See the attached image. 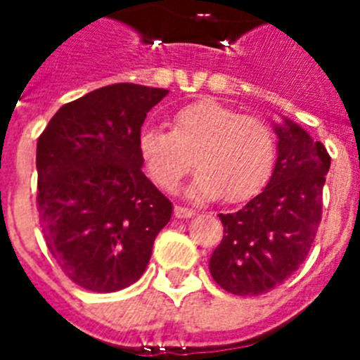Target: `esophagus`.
<instances>
[{"label":"esophagus","instance_id":"obj_1","mask_svg":"<svg viewBox=\"0 0 360 360\" xmlns=\"http://www.w3.org/2000/svg\"><path fill=\"white\" fill-rule=\"evenodd\" d=\"M174 214L177 217V219H192V217L196 214V211H194V209L183 207V205H175Z\"/></svg>","mask_w":360,"mask_h":360}]
</instances>
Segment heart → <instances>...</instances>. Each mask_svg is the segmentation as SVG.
Returning <instances> with one entry per match:
<instances>
[{
  "label": "heart",
  "mask_w": 360,
  "mask_h": 360,
  "mask_svg": "<svg viewBox=\"0 0 360 360\" xmlns=\"http://www.w3.org/2000/svg\"><path fill=\"white\" fill-rule=\"evenodd\" d=\"M138 151L153 183L174 191L196 164L186 194L239 203L267 185L276 160L271 127L224 104L202 98L172 115V132L143 129Z\"/></svg>",
  "instance_id": "heart-1"
}]
</instances>
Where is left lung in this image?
I'll list each match as a JSON object with an SVG mask.
<instances>
[{
  "mask_svg": "<svg viewBox=\"0 0 360 360\" xmlns=\"http://www.w3.org/2000/svg\"><path fill=\"white\" fill-rule=\"evenodd\" d=\"M273 129L278 138L273 175L245 207L219 214L224 237L209 259L214 282L239 297L262 295L290 278L321 220L329 153L288 117Z\"/></svg>",
  "mask_w": 360,
  "mask_h": 360,
  "instance_id": "obj_1",
  "label": "left lung"
}]
</instances>
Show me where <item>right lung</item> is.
<instances>
[{
	"label": "right lung",
	"mask_w": 360,
	"mask_h": 360,
	"mask_svg": "<svg viewBox=\"0 0 360 360\" xmlns=\"http://www.w3.org/2000/svg\"><path fill=\"white\" fill-rule=\"evenodd\" d=\"M168 89L114 84L65 104L37 141V209L52 257L84 290L140 278L172 202L141 172L147 112Z\"/></svg>",
	"instance_id": "add662e5"
}]
</instances>
